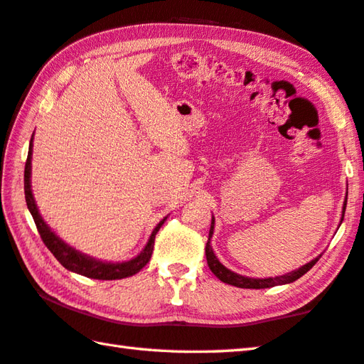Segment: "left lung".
Here are the masks:
<instances>
[{
	"instance_id": "8db88e82",
	"label": "left lung",
	"mask_w": 364,
	"mask_h": 364,
	"mask_svg": "<svg viewBox=\"0 0 364 364\" xmlns=\"http://www.w3.org/2000/svg\"><path fill=\"white\" fill-rule=\"evenodd\" d=\"M346 206H347V198L346 203H343V214H346ZM343 214H342V220H343ZM213 230H214V218L211 220V230H209V238H208V243H206V260H208V267L211 269V272L214 273L215 277H218L220 282H224L227 284H232V286H237V288H245V289H264V288H273V286H278V284H288L296 282V279L301 278L302 275H305L311 267H314L318 259L321 256H318L316 259L311 260L307 265L301 267V269H297L291 273H286L283 277H275V278H247V277H241L238 273H233L232 270H228L227 267L222 265L219 262V259L215 257V254L211 247V237H213Z\"/></svg>"
}]
</instances>
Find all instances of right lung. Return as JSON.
<instances>
[{
    "instance_id": "add662e5",
    "label": "right lung",
    "mask_w": 364,
    "mask_h": 364,
    "mask_svg": "<svg viewBox=\"0 0 364 364\" xmlns=\"http://www.w3.org/2000/svg\"><path fill=\"white\" fill-rule=\"evenodd\" d=\"M31 140L28 146V156L27 161H25V171H23V190H25V201H27L28 211L31 213V218L35 220V225L38 228V233L43 240V243L46 245L48 250L54 254V257L59 260V262L65 267L67 270L80 273L82 277L94 278V279H121L136 275L144 267L149 264L153 252V245H155V237L159 230V227L164 224L163 219L159 224L155 227L149 243L144 247V251L139 254L137 257L131 259L129 262H121V264H107L100 262V260H95L92 257H87L85 254L75 251L73 247H70L67 243L57 237V235L50 230V228L44 224L41 219L40 213H38V208L35 205L33 195H31L30 188V171H31Z\"/></svg>"
}]
</instances>
